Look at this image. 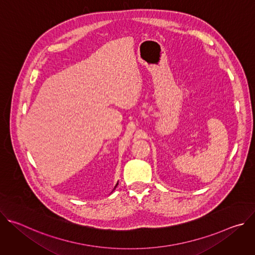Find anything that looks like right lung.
<instances>
[{
    "label": "right lung",
    "mask_w": 255,
    "mask_h": 255,
    "mask_svg": "<svg viewBox=\"0 0 255 255\" xmlns=\"http://www.w3.org/2000/svg\"><path fill=\"white\" fill-rule=\"evenodd\" d=\"M117 186H118V183H117V184H116V186H115V188H114V190H115V189H116V188H117ZM114 190H113V191H114Z\"/></svg>",
    "instance_id": "right-lung-1"
}]
</instances>
